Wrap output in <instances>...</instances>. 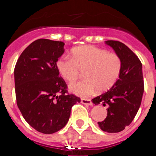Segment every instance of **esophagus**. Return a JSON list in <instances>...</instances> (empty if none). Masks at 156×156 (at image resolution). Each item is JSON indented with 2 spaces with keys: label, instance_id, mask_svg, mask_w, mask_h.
<instances>
[{
  "label": "esophagus",
  "instance_id": "34e87169",
  "mask_svg": "<svg viewBox=\"0 0 156 156\" xmlns=\"http://www.w3.org/2000/svg\"><path fill=\"white\" fill-rule=\"evenodd\" d=\"M81 103L83 105H93V103H92V101L90 99L82 98L81 99Z\"/></svg>",
  "mask_w": 156,
  "mask_h": 156
}]
</instances>
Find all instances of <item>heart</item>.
I'll list each match as a JSON object with an SVG mask.
<instances>
[{"instance_id": "heart-1", "label": "heart", "mask_w": 156, "mask_h": 156, "mask_svg": "<svg viewBox=\"0 0 156 156\" xmlns=\"http://www.w3.org/2000/svg\"><path fill=\"white\" fill-rule=\"evenodd\" d=\"M72 57L64 55L57 62V68L62 78L73 83L83 71L86 78L70 85L73 93L81 97H88L96 90L104 92L115 85L120 77L122 61L115 52L93 45L74 48Z\"/></svg>"}]
</instances>
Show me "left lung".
Wrapping results in <instances>:
<instances>
[{
	"instance_id": "1",
	"label": "left lung",
	"mask_w": 156,
	"mask_h": 156,
	"mask_svg": "<svg viewBox=\"0 0 156 156\" xmlns=\"http://www.w3.org/2000/svg\"><path fill=\"white\" fill-rule=\"evenodd\" d=\"M106 44L122 58V73L115 85L92 99V102L108 107L106 118L98 122L101 129L108 133H118L131 123L140 108L144 88L142 64L124 44L116 41H108Z\"/></svg>"
}]
</instances>
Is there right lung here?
Wrapping results in <instances>:
<instances>
[{
    "label": "right lung",
    "mask_w": 156,
    "mask_h": 156,
    "mask_svg": "<svg viewBox=\"0 0 156 156\" xmlns=\"http://www.w3.org/2000/svg\"><path fill=\"white\" fill-rule=\"evenodd\" d=\"M62 41L38 39L19 56L15 67L16 102L25 120L46 134L55 133L68 122L72 107L80 98L68 92L57 68L64 53Z\"/></svg>",
    "instance_id": "right-lung-1"
}]
</instances>
